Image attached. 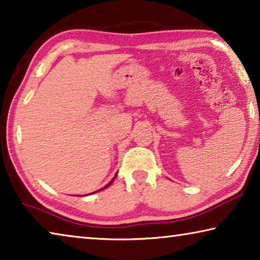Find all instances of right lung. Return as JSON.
Listing matches in <instances>:
<instances>
[{"label": "right lung", "mask_w": 260, "mask_h": 260, "mask_svg": "<svg viewBox=\"0 0 260 260\" xmlns=\"http://www.w3.org/2000/svg\"><path fill=\"white\" fill-rule=\"evenodd\" d=\"M116 177H117V173H116V175H114V178H113V179L111 180V181H110V182H109L108 184H105V186H104L103 188H101V189H100V190H96V191H101V190H103V189H105V188H108V187L110 186V184H111V183L113 182V180H114V179H116ZM96 191H94V192H96ZM94 192H93V193H94ZM83 196H85V195H83Z\"/></svg>", "instance_id": "right-lung-1"}]
</instances>
